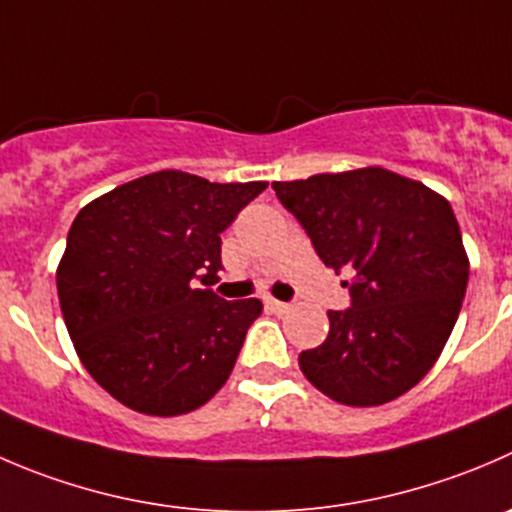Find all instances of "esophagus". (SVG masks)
Instances as JSON below:
<instances>
[{
	"instance_id": "obj_1",
	"label": "esophagus",
	"mask_w": 512,
	"mask_h": 512,
	"mask_svg": "<svg viewBox=\"0 0 512 512\" xmlns=\"http://www.w3.org/2000/svg\"><path fill=\"white\" fill-rule=\"evenodd\" d=\"M265 307L270 312H277V315H285L287 310H290V305L287 302H280V300H272V297H267L265 300Z\"/></svg>"
}]
</instances>
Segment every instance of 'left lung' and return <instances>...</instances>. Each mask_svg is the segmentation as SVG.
Wrapping results in <instances>:
<instances>
[{
	"label": "left lung",
	"mask_w": 512,
	"mask_h": 512,
	"mask_svg": "<svg viewBox=\"0 0 512 512\" xmlns=\"http://www.w3.org/2000/svg\"><path fill=\"white\" fill-rule=\"evenodd\" d=\"M317 257L350 272L347 310H330L300 370L342 405L390 403L418 385L453 332L468 255L448 200L382 167L272 182Z\"/></svg>",
	"instance_id": "1"
}]
</instances>
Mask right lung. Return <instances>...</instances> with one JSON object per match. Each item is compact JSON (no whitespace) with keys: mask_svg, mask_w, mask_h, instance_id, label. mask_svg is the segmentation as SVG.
Instances as JSON below:
<instances>
[{"mask_svg":"<svg viewBox=\"0 0 512 512\" xmlns=\"http://www.w3.org/2000/svg\"><path fill=\"white\" fill-rule=\"evenodd\" d=\"M265 187L165 170L89 202L72 222L59 305L82 365L122 405L170 418L225 385L262 302L210 290L220 235Z\"/></svg>","mask_w":512,"mask_h":512,"instance_id":"1","label":"right lung"}]
</instances>
